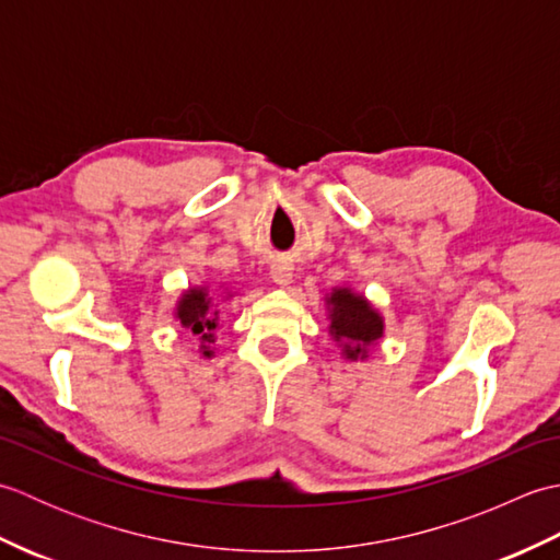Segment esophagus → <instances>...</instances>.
I'll return each instance as SVG.
<instances>
[{"instance_id": "esophagus-1", "label": "esophagus", "mask_w": 560, "mask_h": 560, "mask_svg": "<svg viewBox=\"0 0 560 560\" xmlns=\"http://www.w3.org/2000/svg\"><path fill=\"white\" fill-rule=\"evenodd\" d=\"M271 279H273V283H277V287H281V289H287L289 283L293 281V265L291 261H277V265L271 267Z\"/></svg>"}]
</instances>
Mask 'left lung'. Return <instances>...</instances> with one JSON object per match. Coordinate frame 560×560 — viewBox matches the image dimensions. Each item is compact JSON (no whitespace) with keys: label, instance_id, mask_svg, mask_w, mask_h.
I'll return each instance as SVG.
<instances>
[{"label":"left lung","instance_id":"left-lung-1","mask_svg":"<svg viewBox=\"0 0 560 560\" xmlns=\"http://www.w3.org/2000/svg\"><path fill=\"white\" fill-rule=\"evenodd\" d=\"M329 335L341 347V355L347 361H365L368 353L385 335V319L377 307L355 293L349 287L331 289L325 295Z\"/></svg>","mask_w":560,"mask_h":560}]
</instances>
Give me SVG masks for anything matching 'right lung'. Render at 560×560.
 I'll return each instance as SVG.
<instances>
[{
  "mask_svg": "<svg viewBox=\"0 0 560 560\" xmlns=\"http://www.w3.org/2000/svg\"><path fill=\"white\" fill-rule=\"evenodd\" d=\"M221 299H233L231 291L221 287ZM175 319L185 329L192 331L201 341V355L211 359V343L217 341V329H219V303L213 301L209 287H189L183 291L180 299L175 303Z\"/></svg>",
  "mask_w": 560,
  "mask_h": 560,
  "instance_id": "add662e5",
  "label": "right lung"
}]
</instances>
